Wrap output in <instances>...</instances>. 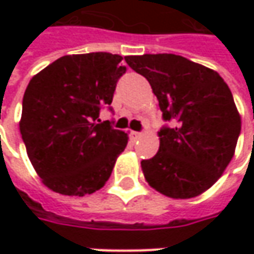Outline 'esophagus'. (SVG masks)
Wrapping results in <instances>:
<instances>
[{
    "label": "esophagus",
    "instance_id": "obj_1",
    "mask_svg": "<svg viewBox=\"0 0 254 254\" xmlns=\"http://www.w3.org/2000/svg\"><path fill=\"white\" fill-rule=\"evenodd\" d=\"M131 137L138 140V138H142L144 137V132H138V131H131Z\"/></svg>",
    "mask_w": 254,
    "mask_h": 254
}]
</instances>
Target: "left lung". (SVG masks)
Wrapping results in <instances>:
<instances>
[{"mask_svg":"<svg viewBox=\"0 0 254 254\" xmlns=\"http://www.w3.org/2000/svg\"><path fill=\"white\" fill-rule=\"evenodd\" d=\"M151 84L165 122L160 150L142 160L147 182L174 199L198 196L219 180L233 158L240 116L218 72L174 54L126 56Z\"/></svg>","mask_w":254,"mask_h":254,"instance_id":"8db88e82","label":"left lung"}]
</instances>
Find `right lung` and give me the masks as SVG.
<instances>
[{"label":"right lung","instance_id":"obj_1","mask_svg":"<svg viewBox=\"0 0 254 254\" xmlns=\"http://www.w3.org/2000/svg\"><path fill=\"white\" fill-rule=\"evenodd\" d=\"M122 61L107 52L66 55L28 84L19 131L36 174L54 192L83 196L100 190L124 151L127 134L99 119L126 73Z\"/></svg>","mask_w":254,"mask_h":254}]
</instances>
